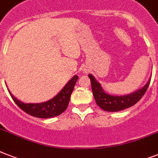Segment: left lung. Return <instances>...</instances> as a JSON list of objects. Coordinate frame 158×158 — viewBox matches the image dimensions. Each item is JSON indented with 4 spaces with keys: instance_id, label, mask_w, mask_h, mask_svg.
Returning <instances> with one entry per match:
<instances>
[{
    "instance_id": "8db88e82",
    "label": "left lung",
    "mask_w": 158,
    "mask_h": 158,
    "mask_svg": "<svg viewBox=\"0 0 158 158\" xmlns=\"http://www.w3.org/2000/svg\"><path fill=\"white\" fill-rule=\"evenodd\" d=\"M89 77L91 81L92 91L97 105H98L106 111H119L137 103L146 93L151 80V79H149L147 84L142 89H139L132 94L125 96H114L106 94L104 91L100 83L97 81L94 75L89 74Z\"/></svg>"
}]
</instances>
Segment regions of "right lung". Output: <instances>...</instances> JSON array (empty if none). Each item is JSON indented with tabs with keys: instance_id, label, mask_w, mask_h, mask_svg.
Returning a JSON list of instances; mask_svg holds the SVG:
<instances>
[{
	"instance_id": "right-lung-1",
	"label": "right lung",
	"mask_w": 158,
	"mask_h": 158,
	"mask_svg": "<svg viewBox=\"0 0 158 158\" xmlns=\"http://www.w3.org/2000/svg\"><path fill=\"white\" fill-rule=\"evenodd\" d=\"M78 79V75H74L65 84V86L61 89V91L53 98L41 103H24L16 98L15 97H14L10 92L9 91V93L16 105L28 115L43 119L54 117L60 115L63 111L66 110L72 92L74 90V85Z\"/></svg>"
}]
</instances>
